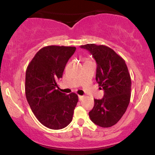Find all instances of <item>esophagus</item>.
I'll return each instance as SVG.
<instances>
[{
    "instance_id": "1",
    "label": "esophagus",
    "mask_w": 155,
    "mask_h": 155,
    "mask_svg": "<svg viewBox=\"0 0 155 155\" xmlns=\"http://www.w3.org/2000/svg\"><path fill=\"white\" fill-rule=\"evenodd\" d=\"M84 98V96H82V95H79V101H82Z\"/></svg>"
}]
</instances>
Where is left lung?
<instances>
[{
	"label": "left lung",
	"instance_id": "8db88e82",
	"mask_svg": "<svg viewBox=\"0 0 155 155\" xmlns=\"http://www.w3.org/2000/svg\"><path fill=\"white\" fill-rule=\"evenodd\" d=\"M80 47L90 51L95 60L96 81L104 90L102 99H94V107L89 116L100 127H111L123 116L130 100L131 79L127 65L106 46L87 44Z\"/></svg>",
	"mask_w": 155,
	"mask_h": 155
}]
</instances>
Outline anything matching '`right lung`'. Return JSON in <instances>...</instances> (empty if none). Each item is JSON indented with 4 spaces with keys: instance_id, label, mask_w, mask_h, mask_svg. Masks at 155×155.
<instances>
[{
    "instance_id": "add662e5",
    "label": "right lung",
    "mask_w": 155,
    "mask_h": 155,
    "mask_svg": "<svg viewBox=\"0 0 155 155\" xmlns=\"http://www.w3.org/2000/svg\"><path fill=\"white\" fill-rule=\"evenodd\" d=\"M75 51L74 47L47 46L35 54L27 68V101L35 117L49 129H63L72 121L78 95L60 92L58 82Z\"/></svg>"
}]
</instances>
